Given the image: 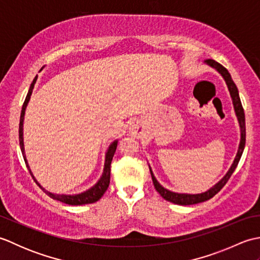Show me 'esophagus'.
Here are the masks:
<instances>
[{
  "label": "esophagus",
  "instance_id": "esophagus-1",
  "mask_svg": "<svg viewBox=\"0 0 260 260\" xmlns=\"http://www.w3.org/2000/svg\"><path fill=\"white\" fill-rule=\"evenodd\" d=\"M131 134L135 137H140L142 135V129L139 126H133L131 128Z\"/></svg>",
  "mask_w": 260,
  "mask_h": 260
}]
</instances>
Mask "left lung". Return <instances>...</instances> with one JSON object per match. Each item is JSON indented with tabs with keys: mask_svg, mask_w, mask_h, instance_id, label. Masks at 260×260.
Wrapping results in <instances>:
<instances>
[{
	"mask_svg": "<svg viewBox=\"0 0 260 260\" xmlns=\"http://www.w3.org/2000/svg\"><path fill=\"white\" fill-rule=\"evenodd\" d=\"M207 64H209L210 67L214 68L218 73L222 76V78L224 79L225 84H227V87L230 92L231 99H233V104H234V108H235V113L237 118H238V123L240 126V143H239V147H238V152H237V155L234 159V163L231 164V167L229 171L227 172L223 178L220 180L217 184H214L212 187L203 193H199V194H187V193H176L169 191L168 189H165L161 184L158 183L157 180L154 176L152 170L151 171V175H152V180H153V184L155 186V190L161 194L162 198H164L167 201H170L175 204H180V206H190V204H196V203H200L204 202L214 197L217 193L222 189V187L227 183L228 180L230 179L231 174L234 173V171L236 170L237 165H238L240 157L242 155V152H244L245 144H246V123H245V113H244V108H242V105L240 102V97H239V92H238V88L235 85V82L231 78V76L229 74V71L225 69L222 64L218 63L217 61H214L212 59H207L206 61Z\"/></svg>",
	"mask_w": 260,
	"mask_h": 260,
	"instance_id": "1",
	"label": "left lung"
}]
</instances>
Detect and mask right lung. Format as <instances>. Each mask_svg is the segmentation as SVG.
Listing matches in <instances>:
<instances>
[{
    "instance_id": "obj_1",
    "label": "right lung",
    "mask_w": 260,
    "mask_h": 260,
    "mask_svg": "<svg viewBox=\"0 0 260 260\" xmlns=\"http://www.w3.org/2000/svg\"><path fill=\"white\" fill-rule=\"evenodd\" d=\"M43 69V67L40 69V71ZM38 79V75L35 77V79H33L32 84L30 86V89L27 91V95L25 97V101L23 103V106H22V110H21V116H20V125H19V141H20V147H21V151H22V155H23V158L25 161V164L27 169H29L30 173H31V170L29 168V164H27V161L25 158V153H24V143H23V120H24V114H25V108L27 106V103L30 101V97L32 95V90H33V87H35L36 81ZM117 140L114 141L112 144L109 145L108 150L106 152V156H105V165H104V172L103 175L101 176V179L98 180L97 183L91 186L90 189H88L85 192H81L79 194H73V196H67V194H56V193H52V192H49L47 190L43 189V187L38 183L37 180L35 179V176L31 173L32 178L35 179V181L37 182V184L41 187V189L45 191L47 194L54 199V200H58L60 202H63V203H67L70 204V206H81V204H88V203H93L98 201L99 199H101L104 193L106 192V190L108 189V185H109V181H110V164H112V159L113 156L115 154L116 151V147H117Z\"/></svg>"
}]
</instances>
